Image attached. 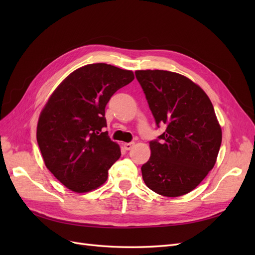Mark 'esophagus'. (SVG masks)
I'll return each mask as SVG.
<instances>
[{
	"label": "esophagus",
	"instance_id": "esophagus-1",
	"mask_svg": "<svg viewBox=\"0 0 255 255\" xmlns=\"http://www.w3.org/2000/svg\"><path fill=\"white\" fill-rule=\"evenodd\" d=\"M134 142H127V143H125V149L127 150V151H129V150H132V148L134 146Z\"/></svg>",
	"mask_w": 255,
	"mask_h": 255
}]
</instances>
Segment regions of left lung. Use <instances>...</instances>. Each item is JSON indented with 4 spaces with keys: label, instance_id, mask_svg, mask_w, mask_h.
Here are the masks:
<instances>
[{
    "label": "left lung",
    "instance_id": "obj_1",
    "mask_svg": "<svg viewBox=\"0 0 255 255\" xmlns=\"http://www.w3.org/2000/svg\"><path fill=\"white\" fill-rule=\"evenodd\" d=\"M156 126L165 128L150 141L151 156L141 166L151 190L165 197L188 194L217 159L222 133L210 98L185 76L164 70H138Z\"/></svg>",
    "mask_w": 255,
    "mask_h": 255
}]
</instances>
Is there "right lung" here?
I'll return each instance as SVG.
<instances>
[{"instance_id": "obj_1", "label": "right lung", "mask_w": 255, "mask_h": 255, "mask_svg": "<svg viewBox=\"0 0 255 255\" xmlns=\"http://www.w3.org/2000/svg\"><path fill=\"white\" fill-rule=\"evenodd\" d=\"M134 73L107 64H91L72 72L53 92L37 126L44 164L75 192H87L107 180L118 160L119 145L106 128L105 106Z\"/></svg>"}]
</instances>
